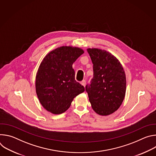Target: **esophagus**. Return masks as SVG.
Here are the masks:
<instances>
[{"label": "esophagus", "instance_id": "obj_1", "mask_svg": "<svg viewBox=\"0 0 156 156\" xmlns=\"http://www.w3.org/2000/svg\"><path fill=\"white\" fill-rule=\"evenodd\" d=\"M86 81H85V80H83V81L81 82V84L84 87H85V86H86Z\"/></svg>", "mask_w": 156, "mask_h": 156}]
</instances>
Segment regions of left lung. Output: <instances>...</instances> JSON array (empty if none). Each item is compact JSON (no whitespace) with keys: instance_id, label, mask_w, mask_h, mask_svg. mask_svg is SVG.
Segmentation results:
<instances>
[{"instance_id":"obj_1","label":"left lung","mask_w":156,"mask_h":156,"mask_svg":"<svg viewBox=\"0 0 156 156\" xmlns=\"http://www.w3.org/2000/svg\"><path fill=\"white\" fill-rule=\"evenodd\" d=\"M93 63V78L86 86L89 100L100 115L113 114L120 107L126 93V76L119 60L112 54L96 48L87 49Z\"/></svg>"}]
</instances>
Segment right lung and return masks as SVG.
<instances>
[{"label":"right lung","mask_w":156,"mask_h":156,"mask_svg":"<svg viewBox=\"0 0 156 156\" xmlns=\"http://www.w3.org/2000/svg\"><path fill=\"white\" fill-rule=\"evenodd\" d=\"M84 51L62 46L48 53L41 62L36 76V91L43 107L54 114L67 110L73 99L84 91L75 79L73 63Z\"/></svg>","instance_id":"add662e5"}]
</instances>
